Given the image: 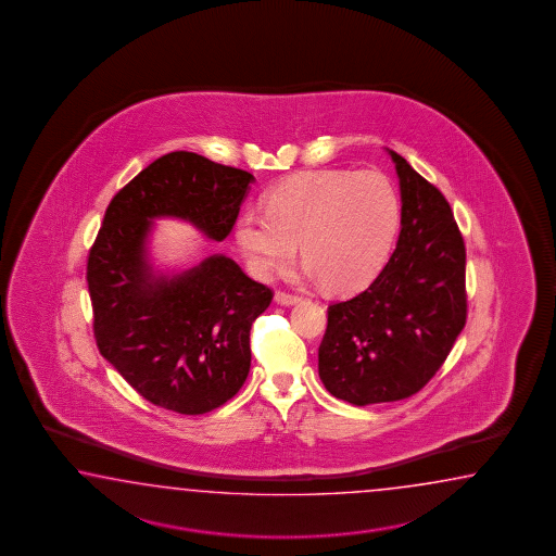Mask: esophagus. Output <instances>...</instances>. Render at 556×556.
<instances>
[{
	"label": "esophagus",
	"instance_id": "1",
	"mask_svg": "<svg viewBox=\"0 0 556 556\" xmlns=\"http://www.w3.org/2000/svg\"><path fill=\"white\" fill-rule=\"evenodd\" d=\"M274 300H276V304H280V306H294V304L300 302V295L288 294V292H276Z\"/></svg>",
	"mask_w": 556,
	"mask_h": 556
}]
</instances>
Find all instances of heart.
Masks as SVG:
<instances>
[{"mask_svg": "<svg viewBox=\"0 0 556 556\" xmlns=\"http://www.w3.org/2000/svg\"><path fill=\"white\" fill-rule=\"evenodd\" d=\"M400 199L378 170H309L266 194V213L244 211L237 242L250 270L268 278L294 261L298 242L312 278L331 292L366 286L390 254Z\"/></svg>", "mask_w": 556, "mask_h": 556, "instance_id": "1", "label": "heart"}]
</instances>
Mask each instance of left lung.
I'll list each match as a JSON object with an SVG mask.
<instances>
[{
    "mask_svg": "<svg viewBox=\"0 0 556 556\" xmlns=\"http://www.w3.org/2000/svg\"><path fill=\"white\" fill-rule=\"evenodd\" d=\"M402 190V232L378 278L328 307L318 371L333 397L400 402L426 386L465 328V242L450 202L390 151Z\"/></svg>",
    "mask_w": 556,
    "mask_h": 556,
    "instance_id": "8db88e82",
    "label": "left lung"
}]
</instances>
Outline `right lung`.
<instances>
[{"instance_id":"obj_1","label":"right lung","mask_w":556,"mask_h":556,"mask_svg":"<svg viewBox=\"0 0 556 556\" xmlns=\"http://www.w3.org/2000/svg\"><path fill=\"white\" fill-rule=\"evenodd\" d=\"M254 177L201 154L156 159L106 206L87 261L97 348L147 402L182 415L213 412L250 371V328L273 302L225 254L178 274L154 273V218H180L223 242Z\"/></svg>"}]
</instances>
